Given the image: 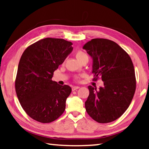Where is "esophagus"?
I'll return each mask as SVG.
<instances>
[{
	"label": "esophagus",
	"instance_id": "1",
	"mask_svg": "<svg viewBox=\"0 0 149 149\" xmlns=\"http://www.w3.org/2000/svg\"><path fill=\"white\" fill-rule=\"evenodd\" d=\"M79 88V87H78V86H74V87H72V91H75V90H77V89H78Z\"/></svg>",
	"mask_w": 149,
	"mask_h": 149
}]
</instances>
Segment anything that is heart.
<instances>
[{
  "label": "heart",
  "mask_w": 149,
  "mask_h": 149,
  "mask_svg": "<svg viewBox=\"0 0 149 149\" xmlns=\"http://www.w3.org/2000/svg\"><path fill=\"white\" fill-rule=\"evenodd\" d=\"M75 56H76V58L79 60V61H81V60H83L85 58H88L87 55L85 53L84 51L82 50H77V51L75 52ZM83 75H77V76L75 77V80L76 81H79L80 80L81 77H82Z\"/></svg>",
  "instance_id": "heart-1"
}]
</instances>
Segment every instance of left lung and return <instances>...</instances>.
I'll return each instance as SVG.
<instances>
[{
	"label": "left lung",
	"instance_id": "left-lung-1",
	"mask_svg": "<svg viewBox=\"0 0 149 149\" xmlns=\"http://www.w3.org/2000/svg\"><path fill=\"white\" fill-rule=\"evenodd\" d=\"M93 60V81L100 77L103 87L89 86L85 109L96 122L105 123L119 118L127 109L136 89L135 69L127 52L115 42L93 39L84 46Z\"/></svg>",
	"mask_w": 149,
	"mask_h": 149
}]
</instances>
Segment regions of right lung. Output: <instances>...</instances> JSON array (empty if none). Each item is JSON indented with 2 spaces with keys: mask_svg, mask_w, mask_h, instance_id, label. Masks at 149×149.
Returning <instances> with one entry per match:
<instances>
[{
  "mask_svg": "<svg viewBox=\"0 0 149 149\" xmlns=\"http://www.w3.org/2000/svg\"><path fill=\"white\" fill-rule=\"evenodd\" d=\"M72 45L63 39L49 37L29 45L22 55L15 89L22 107L35 121L50 123L64 112L72 89L58 85L52 77L72 51Z\"/></svg>",
  "mask_w": 149,
  "mask_h": 149,
  "instance_id": "right-lung-1",
  "label": "right lung"
}]
</instances>
